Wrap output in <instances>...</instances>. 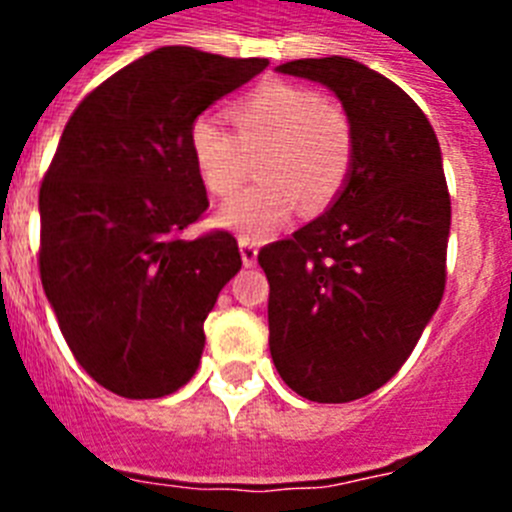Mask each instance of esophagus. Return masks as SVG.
<instances>
[{
	"label": "esophagus",
	"mask_w": 512,
	"mask_h": 512,
	"mask_svg": "<svg viewBox=\"0 0 512 512\" xmlns=\"http://www.w3.org/2000/svg\"><path fill=\"white\" fill-rule=\"evenodd\" d=\"M238 246H241L243 264L246 266L256 264V259H259V243L251 241V238H241V241H238Z\"/></svg>",
	"instance_id": "esophagus-1"
}]
</instances>
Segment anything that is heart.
<instances>
[{"mask_svg": "<svg viewBox=\"0 0 512 512\" xmlns=\"http://www.w3.org/2000/svg\"><path fill=\"white\" fill-rule=\"evenodd\" d=\"M235 135L210 117L189 128V153L205 189L228 197L259 164V182L230 197L217 223L261 241L297 205L323 212L346 189L356 158L354 122L341 104L315 89L266 81L228 110Z\"/></svg>", "mask_w": 512, "mask_h": 512, "instance_id": "heart-1", "label": "heart"}]
</instances>
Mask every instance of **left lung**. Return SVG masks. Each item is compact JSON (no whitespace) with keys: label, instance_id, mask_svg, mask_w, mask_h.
I'll return each mask as SVG.
<instances>
[{"label":"left lung","instance_id":"left-lung-1","mask_svg":"<svg viewBox=\"0 0 512 512\" xmlns=\"http://www.w3.org/2000/svg\"><path fill=\"white\" fill-rule=\"evenodd\" d=\"M277 71L320 81L354 122L346 189L318 220L259 251L279 377L312 402H351L390 382L446 287L451 197L418 104L351 58Z\"/></svg>","mask_w":512,"mask_h":512}]
</instances>
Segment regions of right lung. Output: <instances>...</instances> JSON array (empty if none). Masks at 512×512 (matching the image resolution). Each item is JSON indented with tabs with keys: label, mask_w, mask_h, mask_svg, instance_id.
I'll list each match as a JSON object with an SVG mask.
<instances>
[{
	"label": "right lung",
	"mask_w": 512,
	"mask_h": 512,
	"mask_svg": "<svg viewBox=\"0 0 512 512\" xmlns=\"http://www.w3.org/2000/svg\"><path fill=\"white\" fill-rule=\"evenodd\" d=\"M269 66L158 48L81 99L40 184L38 269L81 369L128 400L192 379L205 318L241 269L228 230L184 241L210 207L192 122Z\"/></svg>",
	"instance_id": "obj_1"
}]
</instances>
